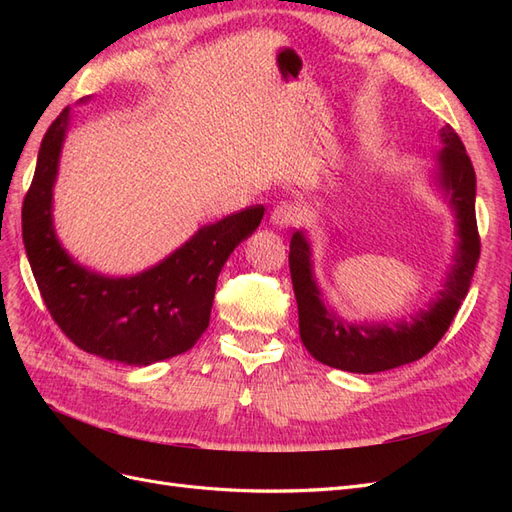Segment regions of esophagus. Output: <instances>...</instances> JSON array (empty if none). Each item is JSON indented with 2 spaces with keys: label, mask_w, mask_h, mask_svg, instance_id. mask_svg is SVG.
Listing matches in <instances>:
<instances>
[{
  "label": "esophagus",
  "mask_w": 512,
  "mask_h": 512,
  "mask_svg": "<svg viewBox=\"0 0 512 512\" xmlns=\"http://www.w3.org/2000/svg\"><path fill=\"white\" fill-rule=\"evenodd\" d=\"M297 218H299V209L292 203H288V200H284V203H280V205H275L269 215V220L275 228H288L290 224L297 222Z\"/></svg>",
  "instance_id": "obj_1"
}]
</instances>
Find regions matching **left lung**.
<instances>
[{"label": "left lung", "instance_id": "obj_1", "mask_svg": "<svg viewBox=\"0 0 512 512\" xmlns=\"http://www.w3.org/2000/svg\"><path fill=\"white\" fill-rule=\"evenodd\" d=\"M440 138L444 147L436 156V185L455 211L459 241L444 288L412 320H399L389 327L339 318L322 301L305 232L297 230L292 235L288 262L299 305V333L303 346L316 361L352 374H376L423 359L451 327L472 282L480 256V237L474 211L476 175L470 156L451 126L440 130Z\"/></svg>", "mask_w": 512, "mask_h": 512}]
</instances>
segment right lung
<instances>
[{"label": "right lung", "mask_w": 512, "mask_h": 512, "mask_svg": "<svg viewBox=\"0 0 512 512\" xmlns=\"http://www.w3.org/2000/svg\"><path fill=\"white\" fill-rule=\"evenodd\" d=\"M70 121L64 108L46 130L23 200V243L57 327L81 350L123 365H151L190 350L209 327L218 275L258 228L265 207H247L203 226L156 267L106 277L74 262L53 228V185Z\"/></svg>", "instance_id": "1"}]
</instances>
